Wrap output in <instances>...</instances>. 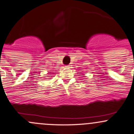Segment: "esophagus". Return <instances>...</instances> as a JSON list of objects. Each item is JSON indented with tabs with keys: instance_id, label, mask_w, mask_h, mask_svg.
Returning <instances> with one entry per match:
<instances>
[{
	"instance_id": "1",
	"label": "esophagus",
	"mask_w": 134,
	"mask_h": 134,
	"mask_svg": "<svg viewBox=\"0 0 134 134\" xmlns=\"http://www.w3.org/2000/svg\"><path fill=\"white\" fill-rule=\"evenodd\" d=\"M71 64H69V65H67V66H66V67H68V68H71Z\"/></svg>"
}]
</instances>
